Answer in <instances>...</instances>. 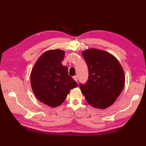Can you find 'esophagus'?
I'll return each instance as SVG.
<instances>
[{
  "label": "esophagus",
  "instance_id": "1",
  "mask_svg": "<svg viewBox=\"0 0 146 146\" xmlns=\"http://www.w3.org/2000/svg\"><path fill=\"white\" fill-rule=\"evenodd\" d=\"M73 79H74V80H75V81H76V82H77V81H78V76H77L76 75H75V76H74L73 77Z\"/></svg>",
  "mask_w": 146,
  "mask_h": 146
}]
</instances>
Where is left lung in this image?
Here are the masks:
<instances>
[{
    "label": "left lung",
    "instance_id": "left-lung-1",
    "mask_svg": "<svg viewBox=\"0 0 146 146\" xmlns=\"http://www.w3.org/2000/svg\"><path fill=\"white\" fill-rule=\"evenodd\" d=\"M88 78L80 88L88 104L104 109L112 105L124 86V72L113 56L102 50L90 49L83 52Z\"/></svg>",
    "mask_w": 146,
    "mask_h": 146
}]
</instances>
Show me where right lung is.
I'll return each mask as SVG.
<instances>
[{"instance_id":"1","label":"right lung","mask_w":146,"mask_h":146,"mask_svg":"<svg viewBox=\"0 0 146 146\" xmlns=\"http://www.w3.org/2000/svg\"><path fill=\"white\" fill-rule=\"evenodd\" d=\"M64 52L49 50L39 58L31 74V84L36 97L43 104L55 107L66 99L71 89L78 86L68 75V69L61 61Z\"/></svg>"}]
</instances>
